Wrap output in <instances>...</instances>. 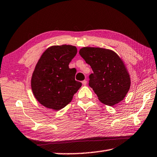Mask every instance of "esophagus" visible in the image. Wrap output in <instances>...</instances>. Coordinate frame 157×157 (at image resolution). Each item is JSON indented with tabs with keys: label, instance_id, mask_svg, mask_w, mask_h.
<instances>
[{
	"label": "esophagus",
	"instance_id": "1",
	"mask_svg": "<svg viewBox=\"0 0 157 157\" xmlns=\"http://www.w3.org/2000/svg\"><path fill=\"white\" fill-rule=\"evenodd\" d=\"M86 83H87L86 80H84V81H82V84L84 85V86H86Z\"/></svg>",
	"mask_w": 157,
	"mask_h": 157
}]
</instances>
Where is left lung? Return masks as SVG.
I'll use <instances>...</instances> for the list:
<instances>
[{"label":"left lung","mask_w":157,"mask_h":157,"mask_svg":"<svg viewBox=\"0 0 157 157\" xmlns=\"http://www.w3.org/2000/svg\"><path fill=\"white\" fill-rule=\"evenodd\" d=\"M79 55L91 66L89 86L101 102L113 106L123 100L128 93L131 79L124 62L113 50L84 47Z\"/></svg>","instance_id":"8db88e82"}]
</instances>
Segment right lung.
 <instances>
[{
	"label": "right lung",
	"mask_w": 157,
	"mask_h": 157,
	"mask_svg": "<svg viewBox=\"0 0 157 157\" xmlns=\"http://www.w3.org/2000/svg\"><path fill=\"white\" fill-rule=\"evenodd\" d=\"M77 52L75 46L64 44L48 48L41 55L32 75L31 88L34 98L45 107L62 109L82 86L75 79L76 69L68 67Z\"/></svg>",
	"instance_id": "1"
}]
</instances>
